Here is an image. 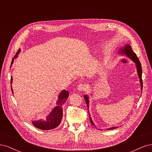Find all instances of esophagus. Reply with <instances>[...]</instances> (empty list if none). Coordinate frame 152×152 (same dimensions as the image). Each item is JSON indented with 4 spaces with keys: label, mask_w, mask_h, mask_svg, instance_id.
Masks as SVG:
<instances>
[{
    "label": "esophagus",
    "mask_w": 152,
    "mask_h": 152,
    "mask_svg": "<svg viewBox=\"0 0 152 152\" xmlns=\"http://www.w3.org/2000/svg\"><path fill=\"white\" fill-rule=\"evenodd\" d=\"M77 89L79 91H84L86 89V86L83 84H80L77 86Z\"/></svg>",
    "instance_id": "obj_1"
}]
</instances>
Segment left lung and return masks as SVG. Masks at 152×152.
<instances>
[{"label":"left lung","instance_id":"8db88e82","mask_svg":"<svg viewBox=\"0 0 152 152\" xmlns=\"http://www.w3.org/2000/svg\"><path fill=\"white\" fill-rule=\"evenodd\" d=\"M119 53L121 54H125L126 56L129 58L131 59L134 61L136 63V66L137 68V74H138V77L140 78V82L141 84V89H142V68H141V63L139 61V59L137 58V56H136V54L135 53H134L133 51L131 46L129 44H127L126 45V46L124 47V48H121L120 50H119ZM84 98L86 99V103L87 104V107L89 108V97L87 95H84ZM89 118H90V122L91 123L93 124L94 126H95L94 124L93 123V121H92L91 117L90 114L89 113ZM117 128V127H110L109 129H107V130H111V129H114Z\"/></svg>","mask_w":152,"mask_h":152}]
</instances>
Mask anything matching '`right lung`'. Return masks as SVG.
I'll return each instance as SVG.
<instances>
[{
  "mask_svg": "<svg viewBox=\"0 0 152 152\" xmlns=\"http://www.w3.org/2000/svg\"><path fill=\"white\" fill-rule=\"evenodd\" d=\"M20 51V50L19 49L14 58H16L18 56V54H19ZM14 58L12 59L11 65L13 63ZM12 79L11 77V84H12ZM11 91L13 94L12 88ZM68 92L65 90H63L58 95V99L56 102V106L53 109L52 111L46 117V119H45V120H44V119H40V120L39 121H32L33 125L35 127L42 130H50L57 127L60 124L63 117L62 105L66 102V99L68 98Z\"/></svg>",
  "mask_w": 152,
  "mask_h": 152,
  "instance_id": "add662e5",
  "label": "right lung"
}]
</instances>
